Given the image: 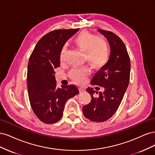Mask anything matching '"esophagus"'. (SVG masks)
Segmentation results:
<instances>
[{
  "instance_id": "1",
  "label": "esophagus",
  "mask_w": 155,
  "mask_h": 155,
  "mask_svg": "<svg viewBox=\"0 0 155 155\" xmlns=\"http://www.w3.org/2000/svg\"><path fill=\"white\" fill-rule=\"evenodd\" d=\"M79 91H80V92H84L85 91V90L83 87H79Z\"/></svg>"
}]
</instances>
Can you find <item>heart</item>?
Listing matches in <instances>:
<instances>
[{
    "mask_svg": "<svg viewBox=\"0 0 155 155\" xmlns=\"http://www.w3.org/2000/svg\"><path fill=\"white\" fill-rule=\"evenodd\" d=\"M74 43L79 48L85 51L86 59L92 67H100L104 65L109 59L110 49L107 41L103 37H97L84 31L74 39ZM67 50V46L63 45L60 50L59 58L63 61ZM88 73L86 68H74L70 70V76L75 81L83 82Z\"/></svg>",
    "mask_w": 155,
    "mask_h": 155,
    "instance_id": "obj_1",
    "label": "heart"
}]
</instances>
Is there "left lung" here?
I'll use <instances>...</instances> for the list:
<instances>
[{
	"label": "left lung",
	"mask_w": 155,
	"mask_h": 155,
	"mask_svg": "<svg viewBox=\"0 0 155 155\" xmlns=\"http://www.w3.org/2000/svg\"><path fill=\"white\" fill-rule=\"evenodd\" d=\"M108 40L110 54L107 63L101 67L92 79L93 85L104 87V92H97L88 87L87 91L92 100L83 107L86 118L94 122H104L114 114L121 104L128 87L130 63L129 56L124 42L114 33L97 30ZM98 94L94 97V93Z\"/></svg>",
	"instance_id": "1"
}]
</instances>
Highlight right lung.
<instances>
[{
  "label": "right lung",
  "instance_id": "add662e5",
  "mask_svg": "<svg viewBox=\"0 0 155 155\" xmlns=\"http://www.w3.org/2000/svg\"><path fill=\"white\" fill-rule=\"evenodd\" d=\"M78 30L48 33L38 41L30 57L27 85L30 105L36 116L45 124H54L61 118L65 103L79 93L74 85L58 87L54 72L60 66L61 48Z\"/></svg>",
  "mask_w": 155,
  "mask_h": 155
}]
</instances>
